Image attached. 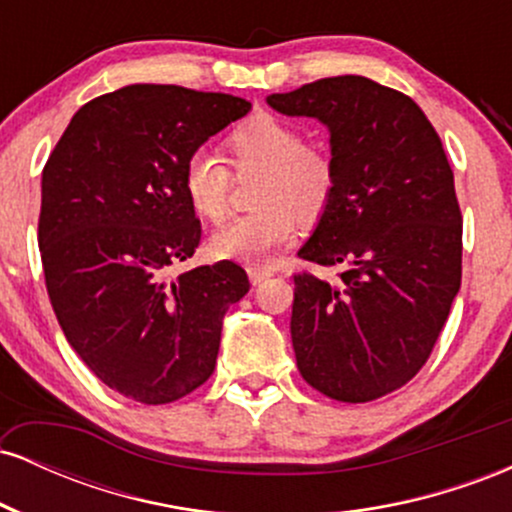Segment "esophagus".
Segmentation results:
<instances>
[{"mask_svg":"<svg viewBox=\"0 0 512 512\" xmlns=\"http://www.w3.org/2000/svg\"><path fill=\"white\" fill-rule=\"evenodd\" d=\"M274 274V269H269V267H257V264H252V267H248V276H250V281L252 284H262L264 279H269V276Z\"/></svg>","mask_w":512,"mask_h":512,"instance_id":"1","label":"esophagus"}]
</instances>
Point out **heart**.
<instances>
[{"mask_svg":"<svg viewBox=\"0 0 512 512\" xmlns=\"http://www.w3.org/2000/svg\"><path fill=\"white\" fill-rule=\"evenodd\" d=\"M231 166L264 168L257 182L260 209L223 223L209 240L221 260L272 262L274 252L296 236L298 226L317 223L332 207L339 170L325 149L308 146L305 132L286 117L255 113L223 139ZM187 204L207 221H221L231 199V173L207 151H192L180 170Z\"/></svg>","mask_w":512,"mask_h":512,"instance_id":"heart-1","label":"heart"}]
</instances>
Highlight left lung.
Segmentation results:
<instances>
[{
  "instance_id": "1",
  "label": "left lung",
  "mask_w": 512,
  "mask_h": 512,
  "mask_svg": "<svg viewBox=\"0 0 512 512\" xmlns=\"http://www.w3.org/2000/svg\"><path fill=\"white\" fill-rule=\"evenodd\" d=\"M267 103L330 127L339 187L293 274L291 342L303 380L337 402H373L426 366L462 281L455 178L424 110L366 76H330Z\"/></svg>"
}]
</instances>
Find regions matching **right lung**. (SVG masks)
I'll return each instance as SVG.
<instances>
[{
  "mask_svg": "<svg viewBox=\"0 0 512 512\" xmlns=\"http://www.w3.org/2000/svg\"><path fill=\"white\" fill-rule=\"evenodd\" d=\"M248 110L228 93L132 84L81 105L43 168L52 310L88 370L134 402L170 404L207 383L223 315L250 291L231 260L168 279L202 238L182 163Z\"/></svg>",
  "mask_w": 512,
  "mask_h": 512,
  "instance_id": "right-lung-1",
  "label": "right lung"
}]
</instances>
